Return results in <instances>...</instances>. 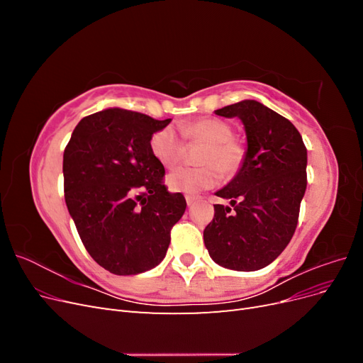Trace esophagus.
<instances>
[{
	"mask_svg": "<svg viewBox=\"0 0 363 363\" xmlns=\"http://www.w3.org/2000/svg\"><path fill=\"white\" fill-rule=\"evenodd\" d=\"M196 200H199V196H194V195H186V203L188 206H192Z\"/></svg>",
	"mask_w": 363,
	"mask_h": 363,
	"instance_id": "esophagus-1",
	"label": "esophagus"
}]
</instances>
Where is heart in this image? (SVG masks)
<instances>
[{
	"label": "heart",
	"mask_w": 363,
	"mask_h": 363,
	"mask_svg": "<svg viewBox=\"0 0 363 363\" xmlns=\"http://www.w3.org/2000/svg\"><path fill=\"white\" fill-rule=\"evenodd\" d=\"M184 140L203 144L199 152L200 167H182L168 174L167 183L174 192L199 194L211 189L225 175H235L245 160L244 147L233 139V128L218 118H201L180 125ZM172 127L157 130L150 139V148L164 167L177 163L184 152V142Z\"/></svg>",
	"instance_id": "1"
}]
</instances>
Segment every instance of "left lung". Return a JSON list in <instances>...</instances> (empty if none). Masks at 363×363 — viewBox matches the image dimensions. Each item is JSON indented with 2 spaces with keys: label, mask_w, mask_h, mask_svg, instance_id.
Segmentation results:
<instances>
[{
  "label": "left lung",
  "mask_w": 363,
  "mask_h": 363,
  "mask_svg": "<svg viewBox=\"0 0 363 363\" xmlns=\"http://www.w3.org/2000/svg\"><path fill=\"white\" fill-rule=\"evenodd\" d=\"M215 113L242 121L248 147L242 168L216 192L230 206H213L204 244L218 265L257 271L280 256L298 224L307 150L291 121L259 101L244 100Z\"/></svg>",
  "instance_id": "obj_1"
}]
</instances>
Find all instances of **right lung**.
I'll return each mask as SVG.
<instances>
[{
  "instance_id": "obj_1",
  "label": "right lung",
  "mask_w": 363,
  "mask_h": 363,
  "mask_svg": "<svg viewBox=\"0 0 363 363\" xmlns=\"http://www.w3.org/2000/svg\"><path fill=\"white\" fill-rule=\"evenodd\" d=\"M169 123L106 108L84 116L65 148L69 215L91 257L116 276L157 267L186 211L184 196L168 192L163 164L150 148L151 136Z\"/></svg>"
}]
</instances>
